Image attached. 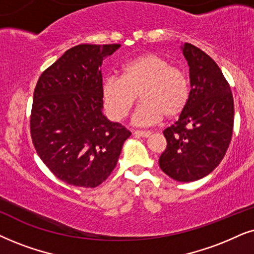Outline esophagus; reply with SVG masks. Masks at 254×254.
Returning <instances> with one entry per match:
<instances>
[{
    "instance_id": "34e87169",
    "label": "esophagus",
    "mask_w": 254,
    "mask_h": 254,
    "mask_svg": "<svg viewBox=\"0 0 254 254\" xmlns=\"http://www.w3.org/2000/svg\"><path fill=\"white\" fill-rule=\"evenodd\" d=\"M136 136H139V137H144V138H148L152 134L151 131H143V130H137L133 132Z\"/></svg>"
}]
</instances>
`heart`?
I'll return each mask as SVG.
<instances>
[{
	"mask_svg": "<svg viewBox=\"0 0 254 254\" xmlns=\"http://www.w3.org/2000/svg\"><path fill=\"white\" fill-rule=\"evenodd\" d=\"M133 123L146 127L179 116L187 106L190 87L184 70L155 53L141 54L121 67V76H107L101 86L103 107L111 120L121 121L137 100Z\"/></svg>",
	"mask_w": 254,
	"mask_h": 254,
	"instance_id": "1",
	"label": "heart"
}]
</instances>
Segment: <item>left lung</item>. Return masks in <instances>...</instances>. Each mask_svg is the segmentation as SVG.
<instances>
[{
    "instance_id": "8db88e82",
    "label": "left lung",
    "mask_w": 254,
    "mask_h": 254,
    "mask_svg": "<svg viewBox=\"0 0 254 254\" xmlns=\"http://www.w3.org/2000/svg\"><path fill=\"white\" fill-rule=\"evenodd\" d=\"M182 53L189 66L190 95L179 120L164 131L167 147L159 166L180 182L200 180L224 158L232 137L235 107L228 81L203 51L185 43Z\"/></svg>"
}]
</instances>
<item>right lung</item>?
<instances>
[{
	"instance_id": "right-lung-1",
	"label": "right lung",
	"mask_w": 254,
	"mask_h": 254,
	"mask_svg": "<svg viewBox=\"0 0 254 254\" xmlns=\"http://www.w3.org/2000/svg\"><path fill=\"white\" fill-rule=\"evenodd\" d=\"M120 44L67 50L37 82L30 127L37 153L60 180L94 188L116 167L131 132L103 115V60Z\"/></svg>"
}]
</instances>
